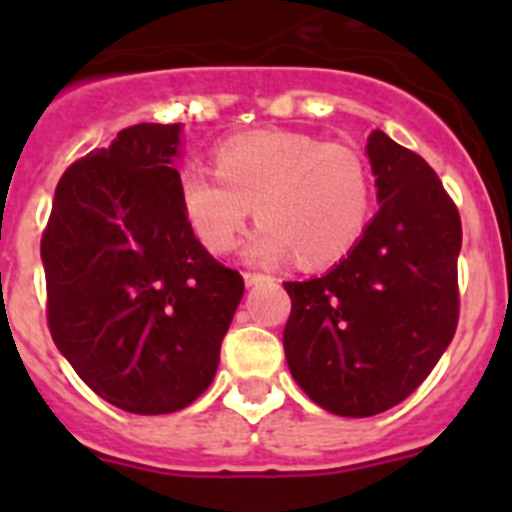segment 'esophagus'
<instances>
[{"instance_id":"34e87169","label":"esophagus","mask_w":512,"mask_h":512,"mask_svg":"<svg viewBox=\"0 0 512 512\" xmlns=\"http://www.w3.org/2000/svg\"><path fill=\"white\" fill-rule=\"evenodd\" d=\"M243 279H246V287H256V284H264L269 277H264V274H259V271H246Z\"/></svg>"}]
</instances>
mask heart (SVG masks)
I'll list each match as a JSON object with an SVG mask.
<instances>
[{"label":"heart","instance_id":"heart-1","mask_svg":"<svg viewBox=\"0 0 512 512\" xmlns=\"http://www.w3.org/2000/svg\"><path fill=\"white\" fill-rule=\"evenodd\" d=\"M179 205L197 241L228 253L256 212L259 228L243 253L253 264H279L295 253L315 269L343 259L372 215V176L348 146L300 133H253L215 151V171L179 169Z\"/></svg>","mask_w":512,"mask_h":512}]
</instances>
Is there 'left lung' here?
Instances as JSON below:
<instances>
[{"label":"left lung","mask_w":512,"mask_h":512,"mask_svg":"<svg viewBox=\"0 0 512 512\" xmlns=\"http://www.w3.org/2000/svg\"><path fill=\"white\" fill-rule=\"evenodd\" d=\"M366 156L379 212L320 279L284 282L289 372L343 418L395 408L420 387L459 323L461 220L436 171L374 130Z\"/></svg>","instance_id":"1"}]
</instances>
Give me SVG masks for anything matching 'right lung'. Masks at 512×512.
Returning a JSON list of instances; mask_svg holds the SVG:
<instances>
[{"label":"right lung","instance_id":"1","mask_svg":"<svg viewBox=\"0 0 512 512\" xmlns=\"http://www.w3.org/2000/svg\"><path fill=\"white\" fill-rule=\"evenodd\" d=\"M179 135V122H140L71 164L40 241L58 351L135 415L176 413L210 387L243 297L179 205Z\"/></svg>","mask_w":512,"mask_h":512}]
</instances>
